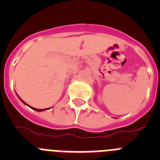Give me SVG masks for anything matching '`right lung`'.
<instances>
[{"label": "right lung", "instance_id": "right-lung-1", "mask_svg": "<svg viewBox=\"0 0 160 160\" xmlns=\"http://www.w3.org/2000/svg\"><path fill=\"white\" fill-rule=\"evenodd\" d=\"M20 99H21V98H20ZM21 100H22V102L25 103V105H27V104H26V103H25V102L23 101V100H22V99H21ZM27 106H29V105H27ZM31 107V108L32 109V110H35V111H45V110H47V109H42V110H41V109H36V108H33V107Z\"/></svg>", "mask_w": 160, "mask_h": 160}]
</instances>
